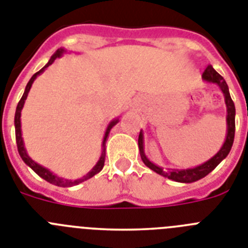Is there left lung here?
Instances as JSON below:
<instances>
[{"instance_id": "1", "label": "left lung", "mask_w": 248, "mask_h": 248, "mask_svg": "<svg viewBox=\"0 0 248 248\" xmlns=\"http://www.w3.org/2000/svg\"><path fill=\"white\" fill-rule=\"evenodd\" d=\"M203 80L205 83H211V84H217L218 88L220 89V92L224 97V103H226L227 107V116H226V124H227V131H226V139H224V142L222 145L218 153L214 156H212L211 159L207 160L205 163L201 164V165H197L194 168H188V169H170V168H161V166L154 164L151 160L149 159L145 154V149H143V132L142 130L140 131V135H139V149H140V155L141 159H142L143 164L151 169L153 171H155L156 174L164 176V178H168L172 182L178 183H194L197 180H201L202 178L207 176L211 171H213L218 166V164L224 160L227 157V155L230 154L231 149H232V145H233L234 140V117H236V108H234V103L231 98L230 89H228V85H227L226 80L223 79V77L218 74L216 70L213 69V66L208 65L207 69L204 70L203 76H202Z\"/></svg>"}]
</instances>
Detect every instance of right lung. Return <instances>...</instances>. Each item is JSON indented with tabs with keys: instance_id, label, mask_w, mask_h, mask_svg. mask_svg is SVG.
<instances>
[{
	"instance_id": "obj_1",
	"label": "right lung",
	"mask_w": 248,
	"mask_h": 248,
	"mask_svg": "<svg viewBox=\"0 0 248 248\" xmlns=\"http://www.w3.org/2000/svg\"><path fill=\"white\" fill-rule=\"evenodd\" d=\"M66 53H68V50L64 49V47H59V49H58L57 51H55V53L51 55V58H50L49 62L45 64V66H44V68H41L39 72L35 73L34 76L31 77V79L29 80L28 84H26V88H25L24 94H22L21 99H20L17 107H16V112H15V134H16V143H17L18 154H20V156H21V159L24 160V163L26 164L29 168H31V169L34 170V171L36 172L37 175L40 176V178H43L44 180L49 182L50 184L57 185V186H73V185H78V184H80V183H83V182H85V180L91 179L92 176H94L95 174H98V172L103 169V166H105V159H106V142H107L108 135H109L111 130L113 128V126H116V124H118V121H120V117H116L107 124V128H106V131H105V136H103V140H102V154H101V156H99L98 161H97V163H95V165L93 166L92 169H91V171L87 172V174H85L84 176H82V178L76 179V180L60 178V176H58L57 174H54L51 170H49L47 168H45V166L40 165V164H37L35 160H32L30 156H29L28 150H26V147H25L24 139H22V130H21V111H22V108H24L25 101H26V98H28V94H29V92H30L31 87H32V83L35 82V79L40 76V74H43L47 66L51 65V64L54 63V60L57 59V58L63 57L64 54H66Z\"/></svg>"
}]
</instances>
